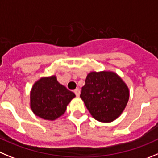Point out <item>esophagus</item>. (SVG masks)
<instances>
[{
	"label": "esophagus",
	"instance_id": "34e87169",
	"mask_svg": "<svg viewBox=\"0 0 158 158\" xmlns=\"http://www.w3.org/2000/svg\"><path fill=\"white\" fill-rule=\"evenodd\" d=\"M74 93L76 94V97H79V94H80V90L79 89H76L74 90Z\"/></svg>",
	"mask_w": 158,
	"mask_h": 158
}]
</instances>
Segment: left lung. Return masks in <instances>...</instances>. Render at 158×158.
Listing matches in <instances>:
<instances>
[{
	"mask_svg": "<svg viewBox=\"0 0 158 158\" xmlns=\"http://www.w3.org/2000/svg\"><path fill=\"white\" fill-rule=\"evenodd\" d=\"M80 97L94 119L101 122H111L126 108L129 89L114 72H90L82 87Z\"/></svg>",
	"mask_w": 158,
	"mask_h": 158,
	"instance_id": "left-lung-1",
	"label": "left lung"
}]
</instances>
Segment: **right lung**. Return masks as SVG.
<instances>
[{
    "mask_svg": "<svg viewBox=\"0 0 158 158\" xmlns=\"http://www.w3.org/2000/svg\"><path fill=\"white\" fill-rule=\"evenodd\" d=\"M75 94L59 83L55 75L44 76L34 82L30 90L29 106L35 115L54 121L64 114Z\"/></svg>",
    "mask_w": 158,
    "mask_h": 158,
    "instance_id": "obj_1",
    "label": "right lung"
}]
</instances>
